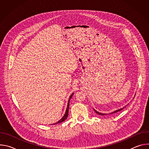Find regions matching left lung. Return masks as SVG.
<instances>
[{
	"instance_id": "left-lung-1",
	"label": "left lung",
	"mask_w": 149,
	"mask_h": 149,
	"mask_svg": "<svg viewBox=\"0 0 149 149\" xmlns=\"http://www.w3.org/2000/svg\"><path fill=\"white\" fill-rule=\"evenodd\" d=\"M123 110V109H119V110H116V111H115L114 112H113L112 113H116V112H118V111H121V110ZM94 111L98 114H99V115H102V116H104L105 114H102V113H99V112H97L96 110H94Z\"/></svg>"
}]
</instances>
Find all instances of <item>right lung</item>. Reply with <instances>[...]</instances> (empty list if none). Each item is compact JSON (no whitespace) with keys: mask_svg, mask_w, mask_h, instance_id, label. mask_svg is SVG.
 <instances>
[{"mask_svg":"<svg viewBox=\"0 0 149 149\" xmlns=\"http://www.w3.org/2000/svg\"><path fill=\"white\" fill-rule=\"evenodd\" d=\"M74 94V93L70 96V99H69V101H68V105H67V110H66V112H65V114H64V116H63V117L60 120H59L58 122H56V123H54V124H58V123H62V122H63V121H64L66 119H67V118L68 117V111H69V105H70V100H71V97H72V95Z\"/></svg>","mask_w":149,"mask_h":149,"instance_id":"1","label":"right lung"}]
</instances>
